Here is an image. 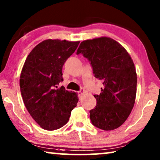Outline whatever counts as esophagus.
Returning a JSON list of instances; mask_svg holds the SVG:
<instances>
[{"mask_svg": "<svg viewBox=\"0 0 160 160\" xmlns=\"http://www.w3.org/2000/svg\"><path fill=\"white\" fill-rule=\"evenodd\" d=\"M78 94H79V96H80L81 94H82L84 92H85V90H84L83 89H81V90L80 91H78Z\"/></svg>", "mask_w": 160, "mask_h": 160, "instance_id": "1", "label": "esophagus"}]
</instances>
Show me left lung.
<instances>
[{
    "label": "left lung",
    "instance_id": "8db88e82",
    "mask_svg": "<svg viewBox=\"0 0 160 160\" xmlns=\"http://www.w3.org/2000/svg\"><path fill=\"white\" fill-rule=\"evenodd\" d=\"M80 53L90 61L94 76L104 85L100 94L94 95L97 106L90 111L92 123L104 131L118 128L129 116L136 97L137 74L131 56L107 37L82 42Z\"/></svg>",
    "mask_w": 160,
    "mask_h": 160
}]
</instances>
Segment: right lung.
<instances>
[{"mask_svg": "<svg viewBox=\"0 0 160 160\" xmlns=\"http://www.w3.org/2000/svg\"><path fill=\"white\" fill-rule=\"evenodd\" d=\"M80 42L47 39L37 44L22 69L20 86L24 104L40 127L53 131L63 127L76 107L78 94L60 87L62 68Z\"/></svg>", "mask_w": 160, "mask_h": 160, "instance_id": "right-lung-1", "label": "right lung"}]
</instances>
